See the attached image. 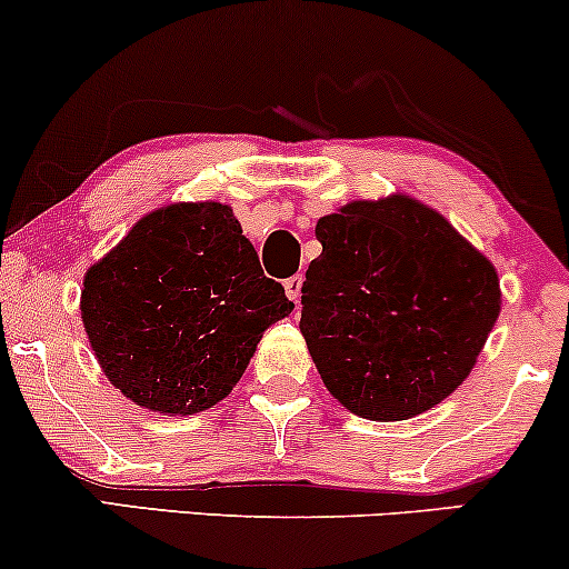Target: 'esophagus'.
Masks as SVG:
<instances>
[{"label": "esophagus", "instance_id": "obj_1", "mask_svg": "<svg viewBox=\"0 0 569 569\" xmlns=\"http://www.w3.org/2000/svg\"><path fill=\"white\" fill-rule=\"evenodd\" d=\"M302 283H305L302 276H291L283 280V289H286V293H289L291 302H299V297H302Z\"/></svg>", "mask_w": 569, "mask_h": 569}]
</instances>
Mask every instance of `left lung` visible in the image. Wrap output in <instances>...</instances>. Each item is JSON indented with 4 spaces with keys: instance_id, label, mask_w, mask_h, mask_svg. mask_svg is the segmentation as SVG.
<instances>
[{
    "instance_id": "8db88e82",
    "label": "left lung",
    "mask_w": 569,
    "mask_h": 569,
    "mask_svg": "<svg viewBox=\"0 0 569 569\" xmlns=\"http://www.w3.org/2000/svg\"><path fill=\"white\" fill-rule=\"evenodd\" d=\"M315 236L299 328L328 392L402 421L461 387L501 312L496 267L408 196L347 203Z\"/></svg>"
}]
</instances>
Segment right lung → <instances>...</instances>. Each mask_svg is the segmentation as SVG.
<instances>
[{
	"instance_id": "1",
	"label": "right lung",
	"mask_w": 569,
	"mask_h": 569,
	"mask_svg": "<svg viewBox=\"0 0 569 569\" xmlns=\"http://www.w3.org/2000/svg\"><path fill=\"white\" fill-rule=\"evenodd\" d=\"M293 310L224 203L150 211L89 267L81 320L108 381L137 406L193 416L238 385L264 328Z\"/></svg>"
}]
</instances>
